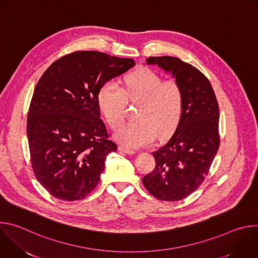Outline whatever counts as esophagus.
<instances>
[{"instance_id":"1","label":"esophagus","mask_w":258,"mask_h":258,"mask_svg":"<svg viewBox=\"0 0 258 258\" xmlns=\"http://www.w3.org/2000/svg\"><path fill=\"white\" fill-rule=\"evenodd\" d=\"M118 151L124 152V153H126V154H128V155H133V154L136 153L134 150L128 149V148H125V147H123V146H119V147H118Z\"/></svg>"}]
</instances>
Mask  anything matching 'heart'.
Listing matches in <instances>:
<instances>
[{
	"mask_svg": "<svg viewBox=\"0 0 258 258\" xmlns=\"http://www.w3.org/2000/svg\"><path fill=\"white\" fill-rule=\"evenodd\" d=\"M126 101L141 102L136 118L122 124L115 139L130 148L148 146L176 128L182 113V92L174 81H163L157 73L141 69L123 80L122 90L113 82L104 84L98 94L100 111L111 128L120 125Z\"/></svg>",
	"mask_w": 258,
	"mask_h": 258,
	"instance_id": "1",
	"label": "heart"
}]
</instances>
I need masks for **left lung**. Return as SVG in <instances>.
<instances>
[{
	"label": "left lung",
	"instance_id": "8db88e82",
	"mask_svg": "<svg viewBox=\"0 0 258 258\" xmlns=\"http://www.w3.org/2000/svg\"><path fill=\"white\" fill-rule=\"evenodd\" d=\"M146 63L170 73L183 103L174 134L152 153L156 166L142 181L155 198L179 201L198 189L217 153L218 104L209 81L193 65L171 56L150 57Z\"/></svg>",
	"mask_w": 258,
	"mask_h": 258
}]
</instances>
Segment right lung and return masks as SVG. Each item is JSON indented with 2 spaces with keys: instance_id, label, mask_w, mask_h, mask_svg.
Listing matches in <instances>:
<instances>
[{
  "instance_id": "right-lung-1",
  "label": "right lung",
  "mask_w": 258,
  "mask_h": 258,
  "mask_svg": "<svg viewBox=\"0 0 258 258\" xmlns=\"http://www.w3.org/2000/svg\"><path fill=\"white\" fill-rule=\"evenodd\" d=\"M136 62L97 51L55 61L36 85L27 115V139L36 179L55 198L84 199L98 185L110 141L100 118L101 87Z\"/></svg>"
}]
</instances>
